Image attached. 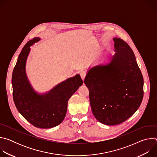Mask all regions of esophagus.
<instances>
[{"instance_id": "esophagus-1", "label": "esophagus", "mask_w": 157, "mask_h": 157, "mask_svg": "<svg viewBox=\"0 0 157 157\" xmlns=\"http://www.w3.org/2000/svg\"><path fill=\"white\" fill-rule=\"evenodd\" d=\"M80 76H81V79H82V80H84V79L85 76H86V73H85L84 71H81V72L80 73Z\"/></svg>"}]
</instances>
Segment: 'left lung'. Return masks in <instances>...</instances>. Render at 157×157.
Listing matches in <instances>:
<instances>
[{
  "mask_svg": "<svg viewBox=\"0 0 157 157\" xmlns=\"http://www.w3.org/2000/svg\"><path fill=\"white\" fill-rule=\"evenodd\" d=\"M116 53L110 61L89 68L84 82L88 87L93 114L101 123L115 125L130 117L144 96V78L128 44L113 38Z\"/></svg>",
  "mask_w": 157,
  "mask_h": 157,
  "instance_id": "left-lung-1",
  "label": "left lung"
}]
</instances>
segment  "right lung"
Masks as SVG:
<instances>
[{
	"mask_svg": "<svg viewBox=\"0 0 157 157\" xmlns=\"http://www.w3.org/2000/svg\"><path fill=\"white\" fill-rule=\"evenodd\" d=\"M40 40L38 37L30 40L18 56L12 77L13 98L18 111L28 122L38 128H50L63 122L69 99L83 82L77 74L47 93L35 91L27 78L25 66L30 47Z\"/></svg>",
	"mask_w": 157,
	"mask_h": 157,
	"instance_id": "obj_1",
	"label": "right lung"
}]
</instances>
